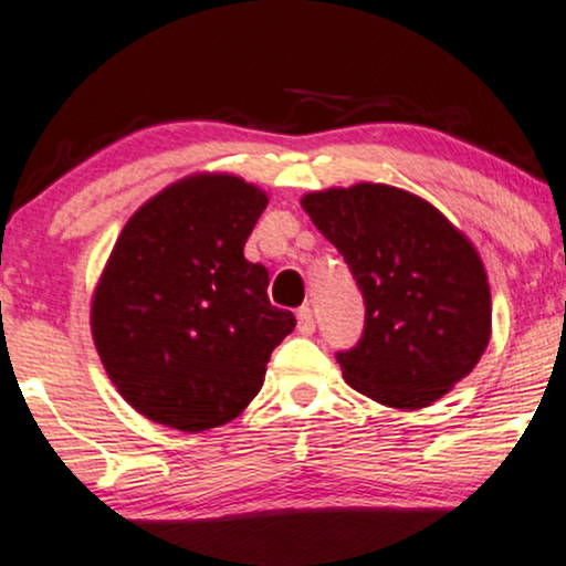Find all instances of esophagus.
<instances>
[{"mask_svg": "<svg viewBox=\"0 0 566 566\" xmlns=\"http://www.w3.org/2000/svg\"><path fill=\"white\" fill-rule=\"evenodd\" d=\"M296 328H300V334L310 336L315 332V317H313V310L310 307H300L296 310Z\"/></svg>", "mask_w": 566, "mask_h": 566, "instance_id": "esophagus-1", "label": "esophagus"}]
</instances>
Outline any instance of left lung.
<instances>
[{
  "label": "left lung",
  "instance_id": "obj_1",
  "mask_svg": "<svg viewBox=\"0 0 566 566\" xmlns=\"http://www.w3.org/2000/svg\"><path fill=\"white\" fill-rule=\"evenodd\" d=\"M366 302L339 353L345 382L392 409H424L473 371L492 336L484 262L465 232L406 189L360 181L302 198Z\"/></svg>",
  "mask_w": 566,
  "mask_h": 566
}]
</instances>
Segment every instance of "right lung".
<instances>
[{
  "label": "right lung",
  "instance_id": "right-lung-1",
  "mask_svg": "<svg viewBox=\"0 0 566 566\" xmlns=\"http://www.w3.org/2000/svg\"><path fill=\"white\" fill-rule=\"evenodd\" d=\"M266 192L232 174L170 184L130 216L91 302L112 385L146 420L202 433L262 390L296 317L266 300V266L243 256Z\"/></svg>",
  "mask_w": 566,
  "mask_h": 566
}]
</instances>
